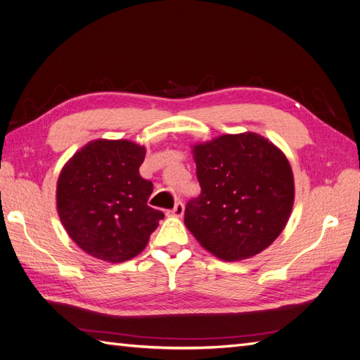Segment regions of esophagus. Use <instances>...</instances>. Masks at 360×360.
<instances>
[{
	"mask_svg": "<svg viewBox=\"0 0 360 360\" xmlns=\"http://www.w3.org/2000/svg\"><path fill=\"white\" fill-rule=\"evenodd\" d=\"M167 214L172 215V217H182V214H184V203H182V202H178V203L173 207V210L169 211Z\"/></svg>",
	"mask_w": 360,
	"mask_h": 360,
	"instance_id": "esophagus-1",
	"label": "esophagus"
}]
</instances>
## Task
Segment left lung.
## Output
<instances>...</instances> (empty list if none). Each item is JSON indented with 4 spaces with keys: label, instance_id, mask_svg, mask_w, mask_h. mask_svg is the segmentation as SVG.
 <instances>
[{
    "label": "left lung",
    "instance_id": "8db88e82",
    "mask_svg": "<svg viewBox=\"0 0 360 360\" xmlns=\"http://www.w3.org/2000/svg\"><path fill=\"white\" fill-rule=\"evenodd\" d=\"M200 194L184 223L205 250L223 261L261 253L285 229L294 174L285 153L256 132L224 134L191 148Z\"/></svg>",
    "mask_w": 360,
    "mask_h": 360
}]
</instances>
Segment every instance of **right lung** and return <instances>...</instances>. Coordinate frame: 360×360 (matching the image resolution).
<instances>
[{
    "label": "right lung",
    "instance_id": "add662e5",
    "mask_svg": "<svg viewBox=\"0 0 360 360\" xmlns=\"http://www.w3.org/2000/svg\"><path fill=\"white\" fill-rule=\"evenodd\" d=\"M146 148L98 139L77 150L60 172L57 212L70 240L105 262H125L145 250L164 214L148 205L153 190L139 173Z\"/></svg>",
    "mask_w": 360,
    "mask_h": 360
}]
</instances>
